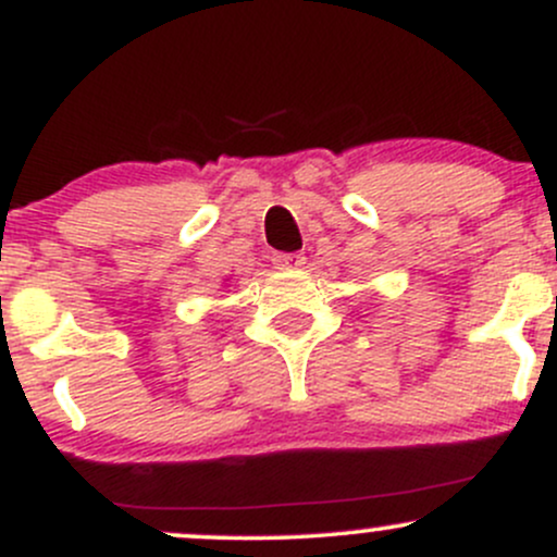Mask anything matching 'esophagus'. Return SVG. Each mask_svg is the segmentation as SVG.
<instances>
[{"mask_svg":"<svg viewBox=\"0 0 557 557\" xmlns=\"http://www.w3.org/2000/svg\"><path fill=\"white\" fill-rule=\"evenodd\" d=\"M274 264H277V270H298L306 264V257L304 253H277Z\"/></svg>","mask_w":557,"mask_h":557,"instance_id":"1","label":"esophagus"}]
</instances>
